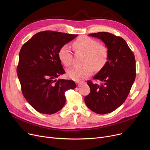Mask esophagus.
<instances>
[{"mask_svg":"<svg viewBox=\"0 0 150 150\" xmlns=\"http://www.w3.org/2000/svg\"><path fill=\"white\" fill-rule=\"evenodd\" d=\"M76 84H78V86H80V85L82 84V83H81V82H80V81H76Z\"/></svg>","mask_w":150,"mask_h":150,"instance_id":"34e87169","label":"esophagus"}]
</instances>
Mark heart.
Returning a JSON list of instances; mask_svg holds the SVG:
<instances>
[{"mask_svg": "<svg viewBox=\"0 0 150 150\" xmlns=\"http://www.w3.org/2000/svg\"><path fill=\"white\" fill-rule=\"evenodd\" d=\"M75 49L86 53L83 66H74L67 70V76L70 79L76 81H82L88 78L93 72V69L100 70L104 67L108 58V50L103 44L93 38L86 36L78 38L74 43ZM60 61L66 66L72 64L73 61L72 53L70 47L65 44L61 47L58 52Z\"/></svg>", "mask_w": 150, "mask_h": 150, "instance_id": "obj_1", "label": "heart"}]
</instances>
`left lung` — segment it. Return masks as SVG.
I'll return each instance as SVG.
<instances>
[{
  "mask_svg": "<svg viewBox=\"0 0 150 150\" xmlns=\"http://www.w3.org/2000/svg\"><path fill=\"white\" fill-rule=\"evenodd\" d=\"M103 41L108 50V61L93 77L101 84L87 82L91 92L84 97L85 103L98 114L112 112L127 99L136 78L134 55L127 42L108 32L89 35Z\"/></svg>",
  "mask_w": 150,
  "mask_h": 150,
  "instance_id": "1",
  "label": "left lung"
}]
</instances>
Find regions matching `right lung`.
Wrapping results in <instances>:
<instances>
[{"instance_id":"right-lung-1","label":"right lung","mask_w":150,"mask_h":150,"mask_svg":"<svg viewBox=\"0 0 150 150\" xmlns=\"http://www.w3.org/2000/svg\"><path fill=\"white\" fill-rule=\"evenodd\" d=\"M76 36L44 31L22 45L17 74L23 96L38 112L52 114L59 111L65 104V92L76 87L74 81L56 80L65 74L58 58L59 50Z\"/></svg>"}]
</instances>
